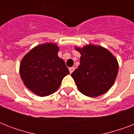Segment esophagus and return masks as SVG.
<instances>
[{
  "mask_svg": "<svg viewBox=\"0 0 134 134\" xmlns=\"http://www.w3.org/2000/svg\"><path fill=\"white\" fill-rule=\"evenodd\" d=\"M69 72H70V74H71L74 71V67H69Z\"/></svg>",
  "mask_w": 134,
  "mask_h": 134,
  "instance_id": "obj_1",
  "label": "esophagus"
}]
</instances>
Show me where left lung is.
I'll return each instance as SVG.
<instances>
[{"label":"left lung","instance_id":"obj_1","mask_svg":"<svg viewBox=\"0 0 134 134\" xmlns=\"http://www.w3.org/2000/svg\"><path fill=\"white\" fill-rule=\"evenodd\" d=\"M81 53L80 65L71 75L82 94L97 97L109 90L118 73V62L104 47L88 44L76 46Z\"/></svg>","mask_w":134,"mask_h":134}]
</instances>
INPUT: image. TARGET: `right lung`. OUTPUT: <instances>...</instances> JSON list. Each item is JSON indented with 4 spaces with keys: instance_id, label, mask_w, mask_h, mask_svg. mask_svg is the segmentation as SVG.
Here are the masks:
<instances>
[{
    "instance_id": "obj_1",
    "label": "right lung",
    "mask_w": 134,
    "mask_h": 134,
    "mask_svg": "<svg viewBox=\"0 0 134 134\" xmlns=\"http://www.w3.org/2000/svg\"><path fill=\"white\" fill-rule=\"evenodd\" d=\"M58 51L56 44L45 43L32 48L21 60L20 76L36 95L46 97L57 91L63 78L69 74Z\"/></svg>"
}]
</instances>
